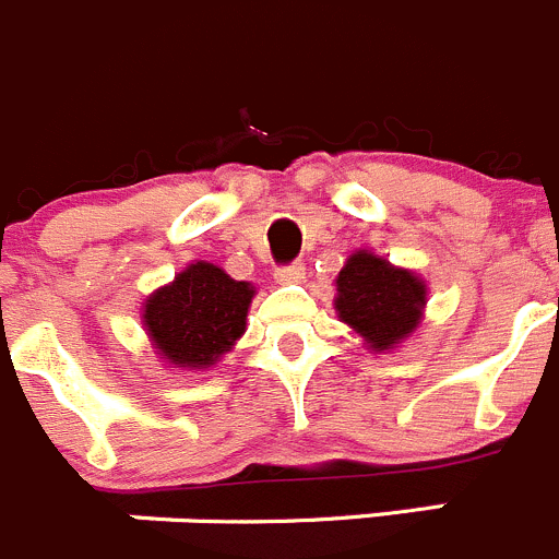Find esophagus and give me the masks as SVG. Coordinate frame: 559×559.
Masks as SVG:
<instances>
[{
	"instance_id": "obj_1",
	"label": "esophagus",
	"mask_w": 559,
	"mask_h": 559,
	"mask_svg": "<svg viewBox=\"0 0 559 559\" xmlns=\"http://www.w3.org/2000/svg\"><path fill=\"white\" fill-rule=\"evenodd\" d=\"M276 283H283V285H290V283H301L305 280V263H288V265H280L276 269Z\"/></svg>"
}]
</instances>
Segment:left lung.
I'll return each mask as SVG.
<instances>
[{
  "instance_id": "8db88e82",
  "label": "left lung",
  "mask_w": 559,
  "mask_h": 559,
  "mask_svg": "<svg viewBox=\"0 0 559 559\" xmlns=\"http://www.w3.org/2000/svg\"><path fill=\"white\" fill-rule=\"evenodd\" d=\"M424 301L427 285L416 274L393 269L371 252L352 254L337 274V316L377 352L391 349L416 330Z\"/></svg>"
}]
</instances>
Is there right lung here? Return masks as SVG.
Returning a JSON list of instances; mask_svg holds the SVG:
<instances>
[{
	"instance_id": "obj_1",
	"label": "right lung",
	"mask_w": 559,
	"mask_h": 559,
	"mask_svg": "<svg viewBox=\"0 0 559 559\" xmlns=\"http://www.w3.org/2000/svg\"><path fill=\"white\" fill-rule=\"evenodd\" d=\"M254 290L213 263H193L146 299L143 321L152 343L179 368H207L246 330Z\"/></svg>"
}]
</instances>
